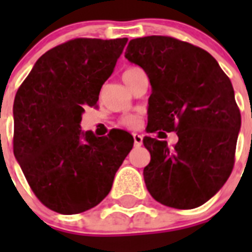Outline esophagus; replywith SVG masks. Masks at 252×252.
Returning a JSON list of instances; mask_svg holds the SVG:
<instances>
[{
    "label": "esophagus",
    "mask_w": 252,
    "mask_h": 252,
    "mask_svg": "<svg viewBox=\"0 0 252 252\" xmlns=\"http://www.w3.org/2000/svg\"><path fill=\"white\" fill-rule=\"evenodd\" d=\"M133 142H135V146H141L142 145V136L139 133H133Z\"/></svg>",
    "instance_id": "34e87169"
}]
</instances>
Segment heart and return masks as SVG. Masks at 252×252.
<instances>
[{
  "instance_id": "obj_1",
  "label": "heart",
  "mask_w": 252,
  "mask_h": 252,
  "mask_svg": "<svg viewBox=\"0 0 252 252\" xmlns=\"http://www.w3.org/2000/svg\"><path fill=\"white\" fill-rule=\"evenodd\" d=\"M141 72H142L141 69L137 68V66H130V68L126 69V70L124 72V74H122V78H124L125 83L126 84L130 83L133 78L136 77L137 74H140ZM140 124H141V120H140L139 116H136V115L125 116L124 119L121 120L122 126H125V127H128V128L139 127Z\"/></svg>"
}]
</instances>
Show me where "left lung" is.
Here are the masks:
<instances>
[{"instance_id":"1","label":"left lung","mask_w":252,"mask_h":252,"mask_svg":"<svg viewBox=\"0 0 252 252\" xmlns=\"http://www.w3.org/2000/svg\"><path fill=\"white\" fill-rule=\"evenodd\" d=\"M125 58L150 79L149 132L175 131L179 139L169 149L166 141L144 137L151 155L144 169L149 193L173 208L202 206L235 162L241 115L230 78L206 50L170 36L132 39Z\"/></svg>"}]
</instances>
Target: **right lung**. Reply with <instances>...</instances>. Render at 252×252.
Instances as JSON below:
<instances>
[{"mask_svg":"<svg viewBox=\"0 0 252 252\" xmlns=\"http://www.w3.org/2000/svg\"><path fill=\"white\" fill-rule=\"evenodd\" d=\"M127 37L69 40L37 59L13 102V154L39 201L62 215L93 208L110 193L133 137L82 131Z\"/></svg>","mask_w":252,"mask_h":252,"instance_id":"obj_1","label":"right lung"}]
</instances>
